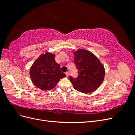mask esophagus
<instances>
[{"label":"esophagus","mask_w":135,"mask_h":135,"mask_svg":"<svg viewBox=\"0 0 135 135\" xmlns=\"http://www.w3.org/2000/svg\"><path fill=\"white\" fill-rule=\"evenodd\" d=\"M65 74H66V76L68 77L69 76V72H66L65 73Z\"/></svg>","instance_id":"obj_1"}]
</instances>
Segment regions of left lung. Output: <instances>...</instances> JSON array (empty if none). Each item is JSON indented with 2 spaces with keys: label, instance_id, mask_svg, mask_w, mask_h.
Returning <instances> with one entry per match:
<instances>
[{
  "label": "left lung",
  "instance_id": "1",
  "mask_svg": "<svg viewBox=\"0 0 135 135\" xmlns=\"http://www.w3.org/2000/svg\"><path fill=\"white\" fill-rule=\"evenodd\" d=\"M74 62L79 70L76 78L69 77L73 87L84 93H91L99 88L104 79L105 70L99 59L84 49L73 51Z\"/></svg>",
  "mask_w": 135,
  "mask_h": 135
}]
</instances>
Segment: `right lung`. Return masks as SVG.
<instances>
[{"label": "right lung", "mask_w": 135, "mask_h": 135, "mask_svg": "<svg viewBox=\"0 0 135 135\" xmlns=\"http://www.w3.org/2000/svg\"><path fill=\"white\" fill-rule=\"evenodd\" d=\"M29 73L32 82L43 91L53 89L61 79L66 77L61 71L60 65L55 61V54L48 52L42 54L35 61Z\"/></svg>", "instance_id": "obj_1"}]
</instances>
